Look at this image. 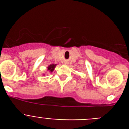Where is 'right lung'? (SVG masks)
<instances>
[{"mask_svg": "<svg viewBox=\"0 0 129 129\" xmlns=\"http://www.w3.org/2000/svg\"><path fill=\"white\" fill-rule=\"evenodd\" d=\"M55 66H56V64H50V65L48 67V70L49 71L53 72V70H54V68L55 67Z\"/></svg>", "mask_w": 129, "mask_h": 129, "instance_id": "right-lung-1", "label": "right lung"}]
</instances>
